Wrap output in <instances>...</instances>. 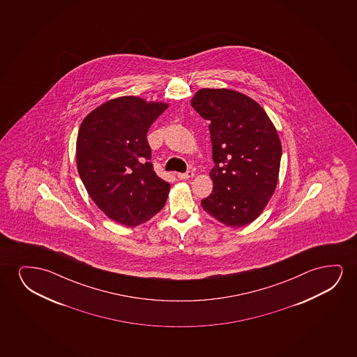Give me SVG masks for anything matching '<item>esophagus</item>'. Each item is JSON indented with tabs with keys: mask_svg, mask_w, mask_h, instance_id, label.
Segmentation results:
<instances>
[{
	"mask_svg": "<svg viewBox=\"0 0 357 357\" xmlns=\"http://www.w3.org/2000/svg\"><path fill=\"white\" fill-rule=\"evenodd\" d=\"M192 176H194V172L192 171H186L185 173H178V178H179L181 181L190 179Z\"/></svg>",
	"mask_w": 357,
	"mask_h": 357,
	"instance_id": "esophagus-1",
	"label": "esophagus"
}]
</instances>
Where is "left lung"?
I'll list each match as a JSON object with an SVG mask.
<instances>
[{
  "label": "left lung",
  "mask_w": 357,
  "mask_h": 357,
  "mask_svg": "<svg viewBox=\"0 0 357 357\" xmlns=\"http://www.w3.org/2000/svg\"><path fill=\"white\" fill-rule=\"evenodd\" d=\"M210 121L213 190L201 200L207 215L229 227L256 220L278 181L282 145L267 113L246 95L228 89H201L191 100Z\"/></svg>",
  "instance_id": "left-lung-1"
}]
</instances>
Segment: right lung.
<instances>
[{
  "label": "right lung",
  "mask_w": 357,
  "mask_h": 357,
  "mask_svg": "<svg viewBox=\"0 0 357 357\" xmlns=\"http://www.w3.org/2000/svg\"><path fill=\"white\" fill-rule=\"evenodd\" d=\"M167 107L123 96L93 109L80 126L79 176L98 208L119 225H142L166 204L171 185L153 171L146 135Z\"/></svg>",
  "instance_id": "add662e5"
}]
</instances>
